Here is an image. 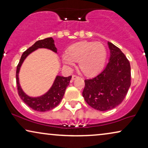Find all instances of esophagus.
<instances>
[{"instance_id":"1","label":"esophagus","mask_w":148,"mask_h":148,"mask_svg":"<svg viewBox=\"0 0 148 148\" xmlns=\"http://www.w3.org/2000/svg\"><path fill=\"white\" fill-rule=\"evenodd\" d=\"M79 77L77 76V75H73L72 76V81H74L75 79H77Z\"/></svg>"}]
</instances>
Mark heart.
<instances>
[{
	"label": "heart",
	"instance_id": "obj_1",
	"mask_svg": "<svg viewBox=\"0 0 148 148\" xmlns=\"http://www.w3.org/2000/svg\"><path fill=\"white\" fill-rule=\"evenodd\" d=\"M106 49L99 42L83 41L70 46L67 53L62 55V62L68 66H73L78 61L79 66L86 75H92L102 69L106 61Z\"/></svg>",
	"mask_w": 148,
	"mask_h": 148
}]
</instances>
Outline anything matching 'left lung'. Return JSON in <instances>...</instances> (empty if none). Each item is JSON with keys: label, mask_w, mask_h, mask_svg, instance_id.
Instances as JSON below:
<instances>
[{"label": "left lung", "mask_w": 148, "mask_h": 148, "mask_svg": "<svg viewBox=\"0 0 148 148\" xmlns=\"http://www.w3.org/2000/svg\"><path fill=\"white\" fill-rule=\"evenodd\" d=\"M110 58L100 74L85 80L82 95L93 108L106 111L114 108L123 102L131 86L129 61L118 47L108 42Z\"/></svg>", "instance_id": "left-lung-1"}]
</instances>
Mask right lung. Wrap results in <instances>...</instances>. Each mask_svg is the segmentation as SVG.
I'll return each instance as SVG.
<instances>
[{"label":"right lung","mask_w":148,"mask_h":148,"mask_svg":"<svg viewBox=\"0 0 148 148\" xmlns=\"http://www.w3.org/2000/svg\"><path fill=\"white\" fill-rule=\"evenodd\" d=\"M38 48H47L55 53H57V49L54 44V40L52 38H47L36 42L35 44H33L27 50H25L22 54L17 67L16 82L17 85L18 94L21 100L28 106L34 109V110L39 111V112H46V111L54 108L60 102L63 98L66 87L69 84L71 76L65 77L56 75L51 88L48 90V92H46L42 96L32 97L26 94L22 90L21 85L19 84V73L20 68L27 56H29L32 52L38 50Z\"/></svg>","instance_id":"add662e5"}]
</instances>
